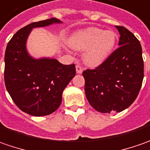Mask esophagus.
I'll list each match as a JSON object with an SVG mask.
<instances>
[{
  "mask_svg": "<svg viewBox=\"0 0 150 150\" xmlns=\"http://www.w3.org/2000/svg\"><path fill=\"white\" fill-rule=\"evenodd\" d=\"M75 70H76V73L77 74H82V72H83V69L80 67V65H76L75 66Z\"/></svg>",
  "mask_w": 150,
  "mask_h": 150,
  "instance_id": "34e87169",
  "label": "esophagus"
}]
</instances>
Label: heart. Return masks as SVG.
I'll list each match as a JSON object with an SVG mask.
<instances>
[{
  "instance_id": "obj_1",
  "label": "heart",
  "mask_w": 150,
  "mask_h": 150,
  "mask_svg": "<svg viewBox=\"0 0 150 150\" xmlns=\"http://www.w3.org/2000/svg\"><path fill=\"white\" fill-rule=\"evenodd\" d=\"M69 45L75 50H85L83 60L91 67L101 65L112 53L116 43V35L111 30L96 27L75 31L68 40Z\"/></svg>"
}]
</instances>
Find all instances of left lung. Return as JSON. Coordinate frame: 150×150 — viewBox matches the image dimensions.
<instances>
[{
    "instance_id": "8db88e82",
    "label": "left lung",
    "mask_w": 150,
    "mask_h": 150,
    "mask_svg": "<svg viewBox=\"0 0 150 150\" xmlns=\"http://www.w3.org/2000/svg\"><path fill=\"white\" fill-rule=\"evenodd\" d=\"M119 48L95 70L83 72L86 98L100 113L121 112L135 100L144 79L142 47L129 30L115 25Z\"/></svg>"
}]
</instances>
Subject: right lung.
Here are the masks:
<instances>
[{"label":"right lung","mask_w":150,"mask_h":150,"mask_svg":"<svg viewBox=\"0 0 150 150\" xmlns=\"http://www.w3.org/2000/svg\"><path fill=\"white\" fill-rule=\"evenodd\" d=\"M56 18L33 22L19 30L8 42L5 53V85L20 110L33 116L52 114L60 105L62 93L75 75V65L56 59H35L26 43L34 28L61 24Z\"/></svg>","instance_id":"obj_1"}]
</instances>
